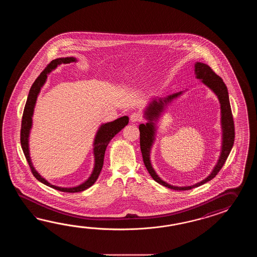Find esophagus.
Wrapping results in <instances>:
<instances>
[{"mask_svg": "<svg viewBox=\"0 0 257 257\" xmlns=\"http://www.w3.org/2000/svg\"><path fill=\"white\" fill-rule=\"evenodd\" d=\"M142 119V115L139 112H134L131 115V121L132 123H138L141 122Z\"/></svg>", "mask_w": 257, "mask_h": 257, "instance_id": "esophagus-1", "label": "esophagus"}]
</instances>
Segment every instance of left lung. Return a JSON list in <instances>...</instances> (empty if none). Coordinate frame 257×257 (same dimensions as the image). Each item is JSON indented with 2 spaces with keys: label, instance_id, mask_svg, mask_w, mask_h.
Instances as JSON below:
<instances>
[{
  "label": "left lung",
  "instance_id": "8db88e82",
  "mask_svg": "<svg viewBox=\"0 0 257 257\" xmlns=\"http://www.w3.org/2000/svg\"><path fill=\"white\" fill-rule=\"evenodd\" d=\"M195 74L197 79L201 80V82H203L206 86H208L217 95L218 102L220 104V115H221L220 123H221V131H222L221 151H220L217 164L214 166L213 170L211 171L210 175H208V177H206L204 180L200 181L193 186H171L168 183L164 182L159 177V175L153 169V165L151 163V152L155 141V134L157 130L156 122L159 120V118L161 117V115L169 104H171L175 99L178 98L184 92L173 93L166 97H157V98L153 99V101L144 110V117L147 119V123L141 124L139 126L140 136H141L140 143H141L142 158L149 174L153 177V180L156 181L160 185L168 187L170 189L179 190V191L190 190L194 187L202 186L205 183L213 179L214 177L218 175L219 170L222 168L234 143V122L231 114L229 93H228V89L226 84L224 83L222 79L212 71V69L209 66L202 62L195 63Z\"/></svg>",
  "mask_w": 257,
  "mask_h": 257
}]
</instances>
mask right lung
I'll list each match as a JSON object with an SVG mask.
<instances>
[{"label": "right lung", "instance_id": "1", "mask_svg": "<svg viewBox=\"0 0 257 257\" xmlns=\"http://www.w3.org/2000/svg\"><path fill=\"white\" fill-rule=\"evenodd\" d=\"M76 58H73V57L59 58V59L52 60L49 65L46 67V69L36 79V81L34 82L32 86L30 88V91L28 93V100H27L24 113H23L22 125H21V139H20L21 146H22L23 152H24V154L27 158V161H28V164L30 166V169L33 173L34 176L44 185L49 186V187H52L56 190L66 192V193L82 192L89 188L90 186H93V184L95 183V181L97 180L99 175L101 173V170L103 168L104 153H105V150H106L108 143L128 123V117L126 115H124V116H121L115 120L112 121V122H107V123L102 124L100 126L98 131L96 132V135L94 137V141H93V156H94V164H93V172H92L91 175L89 176L87 180L84 181L81 185L73 186V187H60V186L51 185L49 182H48L44 177L39 175L38 171L35 169V167H34L32 161H31V157H30V153H29V135H30V131H31L32 125H33L32 117H33L34 109H35V105L37 103V99H38V96H39V93H40L41 88L43 87L45 82L47 81L49 73H50L58 66L62 64V63L67 64V63L76 62Z\"/></svg>", "mask_w": 257, "mask_h": 257}]
</instances>
